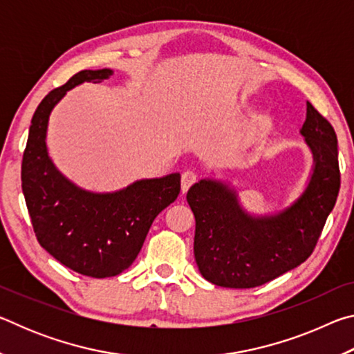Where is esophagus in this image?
Segmentation results:
<instances>
[{"mask_svg": "<svg viewBox=\"0 0 354 354\" xmlns=\"http://www.w3.org/2000/svg\"><path fill=\"white\" fill-rule=\"evenodd\" d=\"M198 181V175H196V171L194 170H185L181 176V189H183V194H185L190 189L192 184H195Z\"/></svg>", "mask_w": 354, "mask_h": 354, "instance_id": "1", "label": "esophagus"}]
</instances>
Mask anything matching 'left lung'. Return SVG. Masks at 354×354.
<instances>
[{"instance_id": "1", "label": "left lung", "mask_w": 354, "mask_h": 354, "mask_svg": "<svg viewBox=\"0 0 354 354\" xmlns=\"http://www.w3.org/2000/svg\"><path fill=\"white\" fill-rule=\"evenodd\" d=\"M314 153V173L295 205L273 217L253 218L223 184L201 179L187 192L195 215L194 253L203 278L231 289L270 283L313 254L340 189L337 136L308 103L301 128Z\"/></svg>"}]
</instances>
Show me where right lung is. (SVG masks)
<instances>
[{"instance_id":"add662e5","label":"right lung","mask_w":354,"mask_h":354,"mask_svg":"<svg viewBox=\"0 0 354 354\" xmlns=\"http://www.w3.org/2000/svg\"><path fill=\"white\" fill-rule=\"evenodd\" d=\"M112 70H82L35 109L21 160V189L35 237L62 266L86 277L120 274L136 261L149 226L178 198L181 175L143 179L115 194L77 189L48 158V117L65 92L84 81L101 82Z\"/></svg>"}]
</instances>
